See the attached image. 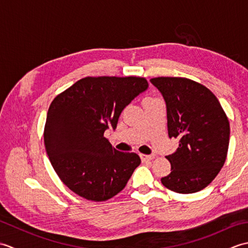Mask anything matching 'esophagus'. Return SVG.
<instances>
[{"label":"esophagus","instance_id":"1","mask_svg":"<svg viewBox=\"0 0 248 248\" xmlns=\"http://www.w3.org/2000/svg\"><path fill=\"white\" fill-rule=\"evenodd\" d=\"M140 159L143 162H146V161H151L155 159V155H140Z\"/></svg>","mask_w":248,"mask_h":248}]
</instances>
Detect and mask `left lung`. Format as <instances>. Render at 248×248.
Segmentation results:
<instances>
[{
	"instance_id": "8db88e82",
	"label": "left lung",
	"mask_w": 248,
	"mask_h": 248,
	"mask_svg": "<svg viewBox=\"0 0 248 248\" xmlns=\"http://www.w3.org/2000/svg\"><path fill=\"white\" fill-rule=\"evenodd\" d=\"M150 82L164 97L168 136L178 149L165 156L171 171L162 178L172 192L192 194L208 186L227 157L230 125L217 98L202 84L186 78L159 77Z\"/></svg>"
}]
</instances>
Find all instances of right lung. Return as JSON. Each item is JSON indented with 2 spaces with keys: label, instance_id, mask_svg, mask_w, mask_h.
Wrapping results in <instances>:
<instances>
[{
  "label": "right lung",
  "instance_id": "add662e5",
  "mask_svg": "<svg viewBox=\"0 0 248 248\" xmlns=\"http://www.w3.org/2000/svg\"><path fill=\"white\" fill-rule=\"evenodd\" d=\"M147 87L140 77H86L51 102L45 147L57 176L73 193L100 202L124 188L140 159L116 150L104 131L116 129L124 108Z\"/></svg>",
  "mask_w": 248,
  "mask_h": 248
}]
</instances>
